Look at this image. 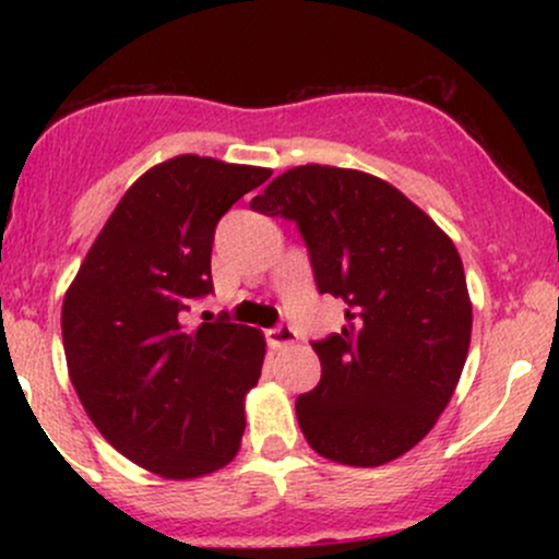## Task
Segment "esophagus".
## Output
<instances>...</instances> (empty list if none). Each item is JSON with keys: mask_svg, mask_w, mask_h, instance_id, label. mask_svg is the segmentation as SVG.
I'll use <instances>...</instances> for the list:
<instances>
[{"mask_svg": "<svg viewBox=\"0 0 559 559\" xmlns=\"http://www.w3.org/2000/svg\"><path fill=\"white\" fill-rule=\"evenodd\" d=\"M267 342H271L275 349H284V346L297 344V333H294L292 325H275V329L267 331Z\"/></svg>", "mask_w": 559, "mask_h": 559, "instance_id": "obj_1", "label": "esophagus"}]
</instances>
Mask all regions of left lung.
<instances>
[{
  "label": "left lung",
  "instance_id": "obj_1",
  "mask_svg": "<svg viewBox=\"0 0 559 559\" xmlns=\"http://www.w3.org/2000/svg\"><path fill=\"white\" fill-rule=\"evenodd\" d=\"M297 223L344 329L312 344L320 383L297 396L307 444L333 463L402 457L444 413L465 368L473 305L449 236L370 173L299 165L249 202Z\"/></svg>",
  "mask_w": 559,
  "mask_h": 559
}]
</instances>
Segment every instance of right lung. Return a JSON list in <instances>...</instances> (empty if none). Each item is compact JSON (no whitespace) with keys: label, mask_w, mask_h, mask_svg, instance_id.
Segmentation results:
<instances>
[{"label":"right lung","mask_w":559,"mask_h":559,"mask_svg":"<svg viewBox=\"0 0 559 559\" xmlns=\"http://www.w3.org/2000/svg\"><path fill=\"white\" fill-rule=\"evenodd\" d=\"M267 178V168L199 155L150 168L62 301L68 373L83 409L123 457L163 478L207 476L239 452L265 336L228 318L197 329L183 320L213 292L217 221Z\"/></svg>","instance_id":"obj_1"}]
</instances>
